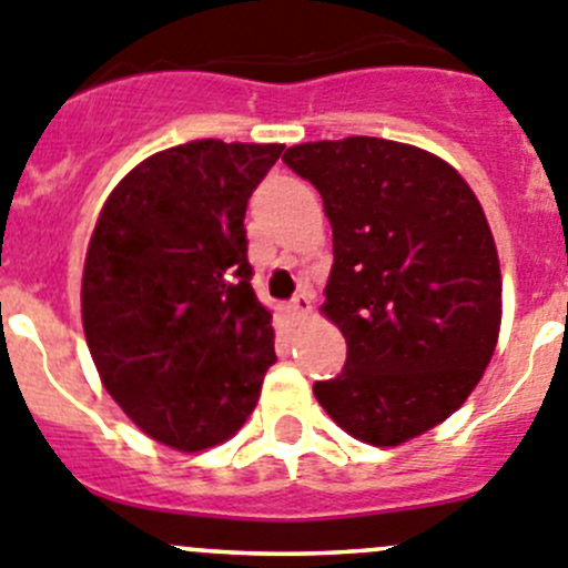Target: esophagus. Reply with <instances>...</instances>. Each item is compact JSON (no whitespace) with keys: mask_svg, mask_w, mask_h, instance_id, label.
Instances as JSON below:
<instances>
[{"mask_svg":"<svg viewBox=\"0 0 568 568\" xmlns=\"http://www.w3.org/2000/svg\"><path fill=\"white\" fill-rule=\"evenodd\" d=\"M291 316H296V320H305V316L311 314V294L308 291H300V294L291 300Z\"/></svg>","mask_w":568,"mask_h":568,"instance_id":"1","label":"esophagus"}]
</instances>
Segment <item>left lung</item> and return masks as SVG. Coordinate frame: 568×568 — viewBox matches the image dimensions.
<instances>
[{"mask_svg":"<svg viewBox=\"0 0 568 568\" xmlns=\"http://www.w3.org/2000/svg\"><path fill=\"white\" fill-rule=\"evenodd\" d=\"M322 195L333 268L322 305L347 338L322 409L369 445H400L465 404L501 325V272L481 204L434 153L378 136L283 153Z\"/></svg>","mask_w":568,"mask_h":568,"instance_id":"8db88e82","label":"left lung"}]
</instances>
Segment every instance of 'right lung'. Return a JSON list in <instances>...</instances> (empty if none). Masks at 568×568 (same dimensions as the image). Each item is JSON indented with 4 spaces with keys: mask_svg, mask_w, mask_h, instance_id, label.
Instances as JSON below:
<instances>
[{
    "mask_svg": "<svg viewBox=\"0 0 568 568\" xmlns=\"http://www.w3.org/2000/svg\"><path fill=\"white\" fill-rule=\"evenodd\" d=\"M280 153L221 140L153 153L116 184L89 241L81 308L100 381L179 452L232 437L277 362L243 219Z\"/></svg>",
    "mask_w": 568,
    "mask_h": 568,
    "instance_id": "1",
    "label": "right lung"
}]
</instances>
